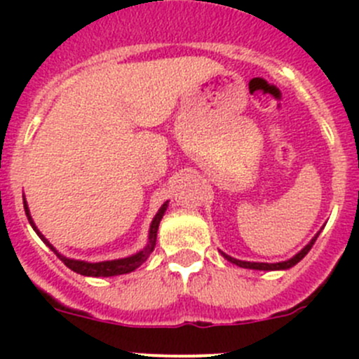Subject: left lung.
Segmentation results:
<instances>
[{"label": "left lung", "mask_w": 359, "mask_h": 359, "mask_svg": "<svg viewBox=\"0 0 359 359\" xmlns=\"http://www.w3.org/2000/svg\"><path fill=\"white\" fill-rule=\"evenodd\" d=\"M316 238H318V234L316 236L313 238V240H311V243L307 245L306 248L304 250H300L299 253H297L295 257H293V259H290V260H287V262H276V264H266V262H245V260H238V259H233V257H229V255H226V253H222L224 257H226L227 260H229V262H233V264H236V266H240V267H245V269H259V271H276V269H290L292 266H295L297 262H300V260L304 259V257L307 255V252H309L311 248H313V245H314V241H316Z\"/></svg>", "instance_id": "8db88e82"}]
</instances>
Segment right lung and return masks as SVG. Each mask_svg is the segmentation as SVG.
<instances>
[{
	"instance_id": "right-lung-1",
	"label": "right lung",
	"mask_w": 359,
	"mask_h": 359,
	"mask_svg": "<svg viewBox=\"0 0 359 359\" xmlns=\"http://www.w3.org/2000/svg\"><path fill=\"white\" fill-rule=\"evenodd\" d=\"M166 206H168V203H165V205L159 208V212L156 213V217L153 219V224H151V231H149V245H147L146 248L142 250V252L135 253V255L132 257H126V259H118V260H106V262H85V260H74V259H67V257L60 255L59 252H57L55 248L52 247V245L48 243V240H45V236H43L41 233H39L38 229H36L34 222H32L31 215H29V210H27V205H25L24 201V208H25V215H27V220L29 224L32 226V229L38 233V236L41 238L43 241H45L46 245H48L50 248H52V252L55 253L57 257H59L60 260H62L64 264L69 267L71 271H74V273L78 274H83V276H93V278H99V276H118V274H126V273H132V271H135L137 267L142 266L144 262L147 260V257L151 255V252L154 250V245H156V234H158V226H159V220L163 219V213H165Z\"/></svg>"
}]
</instances>
